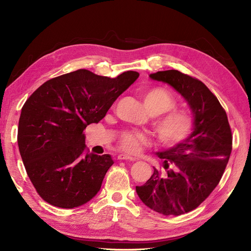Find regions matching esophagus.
Listing matches in <instances>:
<instances>
[{"label": "esophagus", "mask_w": 251, "mask_h": 251, "mask_svg": "<svg viewBox=\"0 0 251 251\" xmlns=\"http://www.w3.org/2000/svg\"><path fill=\"white\" fill-rule=\"evenodd\" d=\"M118 159L119 160H131V161H134L135 159L133 158V157H130V156H128V155H126V154H120L119 156H118Z\"/></svg>", "instance_id": "1"}]
</instances>
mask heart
<instances>
[{"instance_id": "b5f03b06", "label": "heart", "mask_w": 251, "mask_h": 251, "mask_svg": "<svg viewBox=\"0 0 251 251\" xmlns=\"http://www.w3.org/2000/svg\"><path fill=\"white\" fill-rule=\"evenodd\" d=\"M143 99L149 113L158 116L154 128L164 146H175L184 141L192 131L193 118L186 110L174 109L176 99L163 88H151L144 92ZM148 144V137L140 131H125L120 138V147L125 152L138 153Z\"/></svg>"}]
</instances>
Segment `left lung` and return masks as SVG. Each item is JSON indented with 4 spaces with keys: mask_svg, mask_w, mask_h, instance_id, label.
Segmentation results:
<instances>
[{
    "mask_svg": "<svg viewBox=\"0 0 251 251\" xmlns=\"http://www.w3.org/2000/svg\"><path fill=\"white\" fill-rule=\"evenodd\" d=\"M149 76L168 83L185 99L192 113L193 129L181 143L156 152L165 172L154 168L151 178L135 190L153 211L178 216L198 208L215 189L228 162L233 136L226 110L205 83L178 70Z\"/></svg>",
    "mask_w": 251,
    "mask_h": 251,
    "instance_id": "left-lung-1",
    "label": "left lung"
}]
</instances>
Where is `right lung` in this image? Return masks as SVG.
Wrapping results in <instances>:
<instances>
[{"instance_id": "obj_1", "label": "right lung", "mask_w": 251, "mask_h": 251, "mask_svg": "<svg viewBox=\"0 0 251 251\" xmlns=\"http://www.w3.org/2000/svg\"><path fill=\"white\" fill-rule=\"evenodd\" d=\"M140 76L117 77L79 69L45 81L25 101L17 143L27 176L39 196L64 209L79 207L101 188L110 155L86 150V127L103 119L116 99Z\"/></svg>"}]
</instances>
